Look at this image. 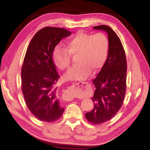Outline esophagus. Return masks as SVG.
Here are the masks:
<instances>
[{
	"label": "esophagus",
	"mask_w": 150,
	"mask_h": 150,
	"mask_svg": "<svg viewBox=\"0 0 150 150\" xmlns=\"http://www.w3.org/2000/svg\"><path fill=\"white\" fill-rule=\"evenodd\" d=\"M79 85H82L84 87H86V88L87 86H90V83H89L88 82H77V83H75V84H73L71 87L70 88H75V89H78V88L79 87ZM73 97H71V100H72V98H73Z\"/></svg>",
	"instance_id": "esophagus-1"
}]
</instances>
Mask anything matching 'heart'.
I'll return each mask as SVG.
<instances>
[{
  "instance_id": "obj_1",
  "label": "heart",
  "mask_w": 150,
  "mask_h": 150,
  "mask_svg": "<svg viewBox=\"0 0 150 150\" xmlns=\"http://www.w3.org/2000/svg\"><path fill=\"white\" fill-rule=\"evenodd\" d=\"M109 40L105 34L79 32L66 42L65 48L57 47L53 53L55 65L61 70L69 68L71 57H76L77 65L64 75L66 80H84L93 71L100 68L107 59Z\"/></svg>"
}]
</instances>
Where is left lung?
Listing matches in <instances>:
<instances>
[{"label":"left lung","instance_id":"8db88e82","mask_svg":"<svg viewBox=\"0 0 150 150\" xmlns=\"http://www.w3.org/2000/svg\"><path fill=\"white\" fill-rule=\"evenodd\" d=\"M93 28L108 33L109 50L106 61L93 81L94 107L85 114V117L89 122L100 124L113 118L122 106L126 90L127 63L125 52L117 33L106 25Z\"/></svg>","mask_w":150,"mask_h":150}]
</instances>
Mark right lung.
Here are the masks:
<instances>
[{"mask_svg":"<svg viewBox=\"0 0 150 150\" xmlns=\"http://www.w3.org/2000/svg\"><path fill=\"white\" fill-rule=\"evenodd\" d=\"M71 33L64 28L45 27L38 31L28 47L21 70V88L27 107L38 119L53 122L62 115L57 88L60 78L53 61L57 44Z\"/></svg>","mask_w":150,"mask_h":150,"instance_id":"right-lung-1","label":"right lung"}]
</instances>
